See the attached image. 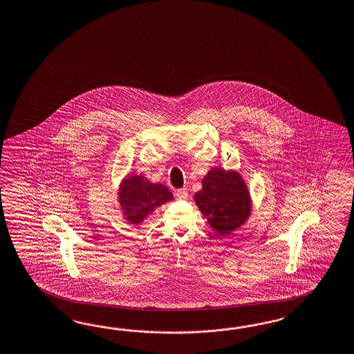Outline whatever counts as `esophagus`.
I'll return each mask as SVG.
<instances>
[{"mask_svg":"<svg viewBox=\"0 0 354 354\" xmlns=\"http://www.w3.org/2000/svg\"><path fill=\"white\" fill-rule=\"evenodd\" d=\"M176 196L180 200H186L189 198V192H187L186 189H180V190H177V192H176Z\"/></svg>","mask_w":354,"mask_h":354,"instance_id":"1","label":"esophagus"}]
</instances>
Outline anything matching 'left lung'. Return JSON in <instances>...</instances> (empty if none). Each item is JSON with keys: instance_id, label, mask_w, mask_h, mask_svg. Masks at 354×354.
Wrapping results in <instances>:
<instances>
[{"instance_id": "left-lung-1", "label": "left lung", "mask_w": 354, "mask_h": 354, "mask_svg": "<svg viewBox=\"0 0 354 354\" xmlns=\"http://www.w3.org/2000/svg\"><path fill=\"white\" fill-rule=\"evenodd\" d=\"M195 203L209 226L221 236L243 226L252 212L250 192L236 171L216 167L203 178V189L194 195Z\"/></svg>"}]
</instances>
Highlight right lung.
I'll list each match as a JSON object with an SVG mask.
<instances>
[{
    "mask_svg": "<svg viewBox=\"0 0 354 354\" xmlns=\"http://www.w3.org/2000/svg\"><path fill=\"white\" fill-rule=\"evenodd\" d=\"M173 200V194L162 183H153L144 176L131 174L123 178L118 190V201L123 217L132 225H140L155 209Z\"/></svg>",
    "mask_w": 354,
    "mask_h": 354,
    "instance_id": "1",
    "label": "right lung"
}]
</instances>
